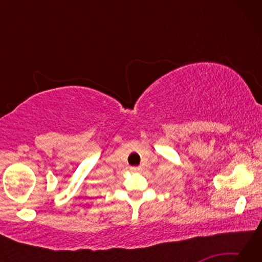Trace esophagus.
I'll return each instance as SVG.
<instances>
[{
	"mask_svg": "<svg viewBox=\"0 0 262 262\" xmlns=\"http://www.w3.org/2000/svg\"><path fill=\"white\" fill-rule=\"evenodd\" d=\"M130 170H132V171H134V172H136V171H140V167H139V166H132V167H130Z\"/></svg>",
	"mask_w": 262,
	"mask_h": 262,
	"instance_id": "1",
	"label": "esophagus"
}]
</instances>
